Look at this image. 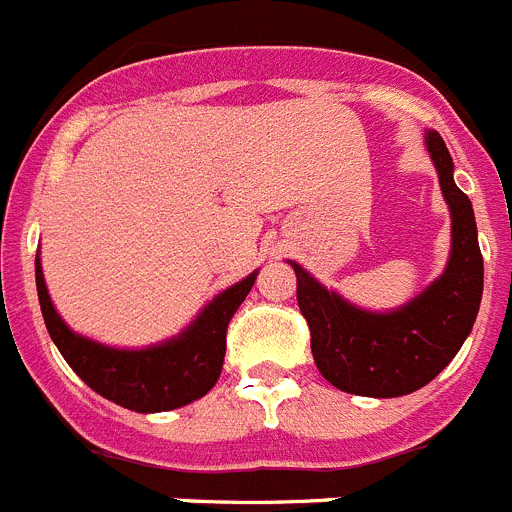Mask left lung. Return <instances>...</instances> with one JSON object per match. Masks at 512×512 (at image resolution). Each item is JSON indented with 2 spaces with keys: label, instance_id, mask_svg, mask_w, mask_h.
<instances>
[{
  "label": "left lung",
  "instance_id": "left-lung-1",
  "mask_svg": "<svg viewBox=\"0 0 512 512\" xmlns=\"http://www.w3.org/2000/svg\"><path fill=\"white\" fill-rule=\"evenodd\" d=\"M426 147L451 209V257L444 275L421 296L393 313L362 311L290 262L298 308L311 329L313 362L344 393L398 398L423 388L454 359L480 311L485 267L472 201L451 178L454 163L439 132H426Z\"/></svg>",
  "mask_w": 512,
  "mask_h": 512
}]
</instances>
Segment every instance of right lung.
Segmentation results:
<instances>
[{
	"label": "right lung",
	"instance_id": "obj_1",
	"mask_svg": "<svg viewBox=\"0 0 512 512\" xmlns=\"http://www.w3.org/2000/svg\"><path fill=\"white\" fill-rule=\"evenodd\" d=\"M255 275L219 293L178 339L150 349H112L63 324L50 303L40 260H35L40 311L58 352L91 390L137 413L173 411L214 388L227 352L229 321L255 285Z\"/></svg>",
	"mask_w": 512,
	"mask_h": 512
}]
</instances>
